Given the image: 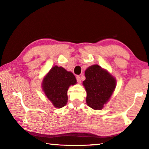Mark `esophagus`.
I'll return each instance as SVG.
<instances>
[{
    "label": "esophagus",
    "instance_id": "esophagus-1",
    "mask_svg": "<svg viewBox=\"0 0 149 149\" xmlns=\"http://www.w3.org/2000/svg\"><path fill=\"white\" fill-rule=\"evenodd\" d=\"M76 79H77V82L79 83V84H80V83H81V77L77 75V76H76Z\"/></svg>",
    "mask_w": 149,
    "mask_h": 149
}]
</instances>
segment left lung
Returning a JSON list of instances; mask_svg holds the SVG:
<instances>
[{"label":"left lung","mask_w":149,"mask_h":149,"mask_svg":"<svg viewBox=\"0 0 149 149\" xmlns=\"http://www.w3.org/2000/svg\"><path fill=\"white\" fill-rule=\"evenodd\" d=\"M83 81L87 93V104L94 110H101L114 92L116 79L108 70L94 64L85 71Z\"/></svg>","instance_id":"obj_1"}]
</instances>
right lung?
<instances>
[{
  "instance_id": "1",
  "label": "right lung",
  "mask_w": 149,
  "mask_h": 149,
  "mask_svg": "<svg viewBox=\"0 0 149 149\" xmlns=\"http://www.w3.org/2000/svg\"><path fill=\"white\" fill-rule=\"evenodd\" d=\"M77 84L76 78L71 72L54 65L45 75L41 87L45 96L55 108H60L68 102V90Z\"/></svg>"
}]
</instances>
